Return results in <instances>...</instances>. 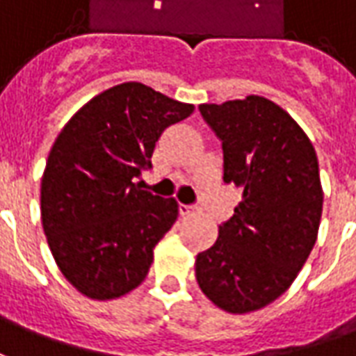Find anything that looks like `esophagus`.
Segmentation results:
<instances>
[{
	"label": "esophagus",
	"instance_id": "obj_1",
	"mask_svg": "<svg viewBox=\"0 0 356 356\" xmlns=\"http://www.w3.org/2000/svg\"><path fill=\"white\" fill-rule=\"evenodd\" d=\"M198 208L196 206H191V204H179V212L181 216H193Z\"/></svg>",
	"mask_w": 356,
	"mask_h": 356
}]
</instances>
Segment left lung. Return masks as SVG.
<instances>
[{
	"instance_id": "8db88e82",
	"label": "left lung",
	"mask_w": 356,
	"mask_h": 356,
	"mask_svg": "<svg viewBox=\"0 0 356 356\" xmlns=\"http://www.w3.org/2000/svg\"><path fill=\"white\" fill-rule=\"evenodd\" d=\"M198 109L221 140L223 181L243 200L213 247L196 256V282L221 310L247 314L289 289L316 243L324 202L316 150L262 96Z\"/></svg>"
}]
</instances>
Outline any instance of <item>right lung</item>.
<instances>
[{
    "label": "right lung",
    "mask_w": 356,
    "mask_h": 356,
    "mask_svg": "<svg viewBox=\"0 0 356 356\" xmlns=\"http://www.w3.org/2000/svg\"><path fill=\"white\" fill-rule=\"evenodd\" d=\"M193 111L146 84L123 83L84 104L57 135L42 175V227L61 273L86 297L115 299L148 275L179 206L136 179L152 168L161 133Z\"/></svg>",
    "instance_id": "1"
}]
</instances>
